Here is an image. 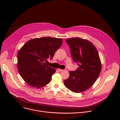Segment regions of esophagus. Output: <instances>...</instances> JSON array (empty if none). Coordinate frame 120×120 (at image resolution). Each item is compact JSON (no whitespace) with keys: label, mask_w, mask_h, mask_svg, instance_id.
<instances>
[{"label":"esophagus","mask_w":120,"mask_h":120,"mask_svg":"<svg viewBox=\"0 0 120 120\" xmlns=\"http://www.w3.org/2000/svg\"><path fill=\"white\" fill-rule=\"evenodd\" d=\"M58 70L60 71V72H62V71H64V70H62V69H58Z\"/></svg>","instance_id":"obj_1"}]
</instances>
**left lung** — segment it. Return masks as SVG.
Wrapping results in <instances>:
<instances>
[{"instance_id":"left-lung-1","label":"left lung","mask_w":120,"mask_h":120,"mask_svg":"<svg viewBox=\"0 0 120 120\" xmlns=\"http://www.w3.org/2000/svg\"><path fill=\"white\" fill-rule=\"evenodd\" d=\"M66 42L79 67L75 71L69 72V77L64 81V84L73 92L82 93L90 88L100 75L101 64L99 55L95 46L87 39L74 38Z\"/></svg>"}]
</instances>
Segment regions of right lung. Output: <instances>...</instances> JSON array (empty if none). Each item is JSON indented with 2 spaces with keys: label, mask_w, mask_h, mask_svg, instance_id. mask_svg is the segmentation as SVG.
I'll return each instance as SVG.
<instances>
[{
  "label": "right lung",
  "mask_w": 120,
  "mask_h": 120,
  "mask_svg": "<svg viewBox=\"0 0 120 120\" xmlns=\"http://www.w3.org/2000/svg\"><path fill=\"white\" fill-rule=\"evenodd\" d=\"M62 43V38L43 37L28 41L20 49L17 67L27 84L39 88L50 82L56 69L46 65L45 61L53 58Z\"/></svg>",
  "instance_id": "right-lung-1"
}]
</instances>
